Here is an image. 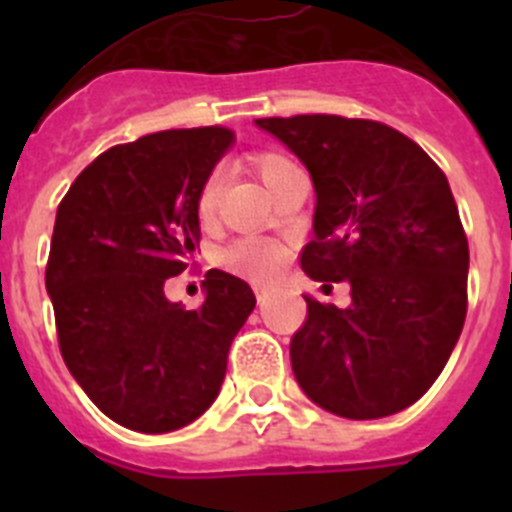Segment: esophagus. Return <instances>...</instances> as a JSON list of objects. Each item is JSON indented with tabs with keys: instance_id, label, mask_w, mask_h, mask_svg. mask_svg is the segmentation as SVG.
Instances as JSON below:
<instances>
[{
	"instance_id": "34e87169",
	"label": "esophagus",
	"mask_w": 512,
	"mask_h": 512,
	"mask_svg": "<svg viewBox=\"0 0 512 512\" xmlns=\"http://www.w3.org/2000/svg\"><path fill=\"white\" fill-rule=\"evenodd\" d=\"M256 297H259V302H266L269 300V287H266V284H256Z\"/></svg>"
}]
</instances>
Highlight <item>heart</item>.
<instances>
[{
  "instance_id": "obj_1",
  "label": "heart",
  "mask_w": 512,
  "mask_h": 512,
  "mask_svg": "<svg viewBox=\"0 0 512 512\" xmlns=\"http://www.w3.org/2000/svg\"><path fill=\"white\" fill-rule=\"evenodd\" d=\"M253 171L261 176V182L269 189L277 187L287 171L295 169V161L279 151H261L251 156ZM220 189H223V179L220 174H210L202 184L200 194H197V215L202 220H212L217 212V202H220ZM217 264L225 271H233L238 277L256 279V282H266V279L277 277L279 269L284 264V248L279 243L261 238V235H238L233 241L225 243L217 251Z\"/></svg>"
}]
</instances>
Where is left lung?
Returning a JSON list of instances; mask_svg holds the SVG:
<instances>
[{"mask_svg": "<svg viewBox=\"0 0 512 512\" xmlns=\"http://www.w3.org/2000/svg\"><path fill=\"white\" fill-rule=\"evenodd\" d=\"M315 184V238L302 269L351 284V307L305 295L289 341L297 382L341 418L400 413L428 392L467 318L469 243L449 179L423 148L377 120L261 117Z\"/></svg>", "mask_w": 512, "mask_h": 512, "instance_id": "8db88e82", "label": "left lung"}]
</instances>
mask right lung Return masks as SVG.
Masks as SVG:
<instances>
[{"mask_svg": "<svg viewBox=\"0 0 512 512\" xmlns=\"http://www.w3.org/2000/svg\"><path fill=\"white\" fill-rule=\"evenodd\" d=\"M230 140L233 130L207 125L112 146L58 205L45 266L58 348L89 400L130 431L200 418L256 305L253 289L220 269L205 274L200 310L164 295L200 243L197 194Z\"/></svg>", "mask_w": 512, "mask_h": 512, "instance_id": "add662e5", "label": "right lung"}]
</instances>
